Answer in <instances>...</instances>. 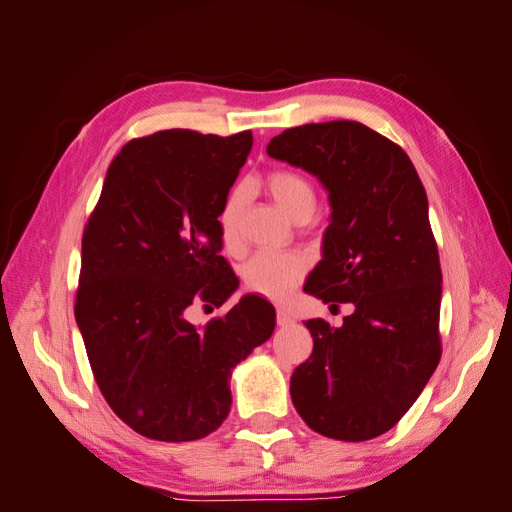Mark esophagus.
<instances>
[{
  "mask_svg": "<svg viewBox=\"0 0 512 512\" xmlns=\"http://www.w3.org/2000/svg\"><path fill=\"white\" fill-rule=\"evenodd\" d=\"M275 320H277V324H280V327H288V324L294 322L292 316H290V312H288V309H284V307H277Z\"/></svg>",
  "mask_w": 512,
  "mask_h": 512,
  "instance_id": "1",
  "label": "esophagus"
}]
</instances>
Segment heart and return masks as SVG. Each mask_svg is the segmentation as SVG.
Segmentation results:
<instances>
[{
  "label": "heart",
  "mask_w": 512,
  "mask_h": 512,
  "mask_svg": "<svg viewBox=\"0 0 512 512\" xmlns=\"http://www.w3.org/2000/svg\"><path fill=\"white\" fill-rule=\"evenodd\" d=\"M265 185L277 205L294 220L312 215L316 207V188L312 179L297 168H273L265 177ZM245 203V190L232 188L218 213L220 237L232 247L239 237V220ZM307 260L294 252H260L243 267V284L250 292L271 301H284L297 288L307 273Z\"/></svg>",
  "instance_id": "1"
}]
</instances>
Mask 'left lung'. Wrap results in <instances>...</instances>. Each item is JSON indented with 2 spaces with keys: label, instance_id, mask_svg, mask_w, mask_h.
<instances>
[{
  "label": "left lung",
  "instance_id": "1",
  "mask_svg": "<svg viewBox=\"0 0 512 512\" xmlns=\"http://www.w3.org/2000/svg\"><path fill=\"white\" fill-rule=\"evenodd\" d=\"M267 153L316 175L331 200L322 260L305 292L350 303L342 327L307 320L309 359L292 404L327 438L363 442L399 423L442 356V269L423 181L408 153L359 121L305 123Z\"/></svg>",
  "mask_w": 512,
  "mask_h": 512
}]
</instances>
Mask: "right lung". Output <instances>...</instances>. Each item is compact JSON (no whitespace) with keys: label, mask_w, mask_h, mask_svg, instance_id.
<instances>
[{"label":"right lung","mask_w":512,"mask_h":512,"mask_svg":"<svg viewBox=\"0 0 512 512\" xmlns=\"http://www.w3.org/2000/svg\"><path fill=\"white\" fill-rule=\"evenodd\" d=\"M254 143L162 130L132 138L106 170L83 230L74 316L106 404L145 438L192 442L230 412L232 369L275 329V309L247 294L194 327V303L222 307L239 286L218 213Z\"/></svg>","instance_id":"obj_1"}]
</instances>
